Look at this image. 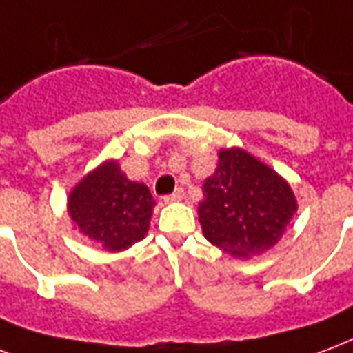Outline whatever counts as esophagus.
I'll return each mask as SVG.
<instances>
[{
    "label": "esophagus",
    "instance_id": "1",
    "mask_svg": "<svg viewBox=\"0 0 353 353\" xmlns=\"http://www.w3.org/2000/svg\"><path fill=\"white\" fill-rule=\"evenodd\" d=\"M184 199V190L182 188H176L173 194L165 195V203H174V201H182Z\"/></svg>",
    "mask_w": 353,
    "mask_h": 353
}]
</instances>
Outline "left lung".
Returning a JSON list of instances; mask_svg holds the SVG:
<instances>
[{
  "label": "left lung",
  "instance_id": "left-lung-1",
  "mask_svg": "<svg viewBox=\"0 0 353 353\" xmlns=\"http://www.w3.org/2000/svg\"><path fill=\"white\" fill-rule=\"evenodd\" d=\"M297 210L292 188L274 169L243 148L220 150L203 184L199 222L208 243L235 258L272 248Z\"/></svg>",
  "mask_w": 353,
  "mask_h": 353
}]
</instances>
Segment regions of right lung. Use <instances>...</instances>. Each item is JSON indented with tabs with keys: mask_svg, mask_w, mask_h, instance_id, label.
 <instances>
[{
	"mask_svg": "<svg viewBox=\"0 0 353 353\" xmlns=\"http://www.w3.org/2000/svg\"><path fill=\"white\" fill-rule=\"evenodd\" d=\"M154 205L150 190L143 182H131L110 159L73 188L68 212L79 231L103 250L120 252L145 239Z\"/></svg>",
	"mask_w": 353,
	"mask_h": 353,
	"instance_id": "1",
	"label": "right lung"
}]
</instances>
